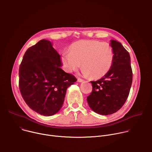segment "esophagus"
Instances as JSON below:
<instances>
[{
	"mask_svg": "<svg viewBox=\"0 0 152 152\" xmlns=\"http://www.w3.org/2000/svg\"><path fill=\"white\" fill-rule=\"evenodd\" d=\"M83 80L82 79H80V78H78L77 79V82H83Z\"/></svg>",
	"mask_w": 152,
	"mask_h": 152,
	"instance_id": "1",
	"label": "esophagus"
}]
</instances>
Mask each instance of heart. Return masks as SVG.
<instances>
[{"label":"heart","mask_w":152,"mask_h":152,"mask_svg":"<svg viewBox=\"0 0 152 152\" xmlns=\"http://www.w3.org/2000/svg\"><path fill=\"white\" fill-rule=\"evenodd\" d=\"M114 58V50L109 43L96 40L75 42L70 51L65 50L61 54L63 67L67 72H73L82 65V75L93 79L106 75L112 67Z\"/></svg>","instance_id":"1"}]
</instances>
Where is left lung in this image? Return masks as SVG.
<instances>
[{"label":"left lung","instance_id":"obj_1","mask_svg":"<svg viewBox=\"0 0 152 152\" xmlns=\"http://www.w3.org/2000/svg\"><path fill=\"white\" fill-rule=\"evenodd\" d=\"M114 58L108 73L97 81H91L93 91L87 97L91 109L100 115H111L123 106L132 82L131 57L121 43L111 39Z\"/></svg>","mask_w":152,"mask_h":152}]
</instances>
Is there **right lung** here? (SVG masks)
Here are the masks:
<instances>
[{"instance_id":"obj_1","label":"right lung","mask_w":152,"mask_h":152,"mask_svg":"<svg viewBox=\"0 0 152 152\" xmlns=\"http://www.w3.org/2000/svg\"><path fill=\"white\" fill-rule=\"evenodd\" d=\"M61 56L47 39H41L25 52L19 68V88L31 110L44 116L62 107L67 89L76 80L65 72Z\"/></svg>"}]
</instances>
